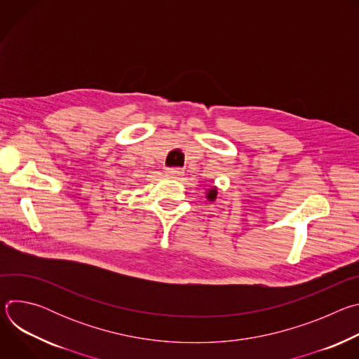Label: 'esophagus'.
<instances>
[{
    "label": "esophagus",
    "mask_w": 359,
    "mask_h": 359,
    "mask_svg": "<svg viewBox=\"0 0 359 359\" xmlns=\"http://www.w3.org/2000/svg\"><path fill=\"white\" fill-rule=\"evenodd\" d=\"M166 173H168L169 176H172V177H180V176H183L184 170H183L182 168H168V169H166Z\"/></svg>",
    "instance_id": "esophagus-1"
}]
</instances>
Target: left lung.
Here are the masks:
<instances>
[{
	"label": "left lung",
	"mask_w": 359,
	"mask_h": 359,
	"mask_svg": "<svg viewBox=\"0 0 359 359\" xmlns=\"http://www.w3.org/2000/svg\"><path fill=\"white\" fill-rule=\"evenodd\" d=\"M216 194H217V190L213 187L212 190H209V193H208V197H209L210 200H215V198H216Z\"/></svg>",
	"instance_id": "left-lung-1"
}]
</instances>
